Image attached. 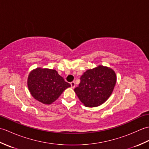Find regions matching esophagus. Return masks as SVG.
<instances>
[{"label": "esophagus", "instance_id": "1", "mask_svg": "<svg viewBox=\"0 0 149 149\" xmlns=\"http://www.w3.org/2000/svg\"><path fill=\"white\" fill-rule=\"evenodd\" d=\"M70 84H71V88H74L75 87V83L74 81L72 82V83H70Z\"/></svg>", "mask_w": 149, "mask_h": 149}]
</instances>
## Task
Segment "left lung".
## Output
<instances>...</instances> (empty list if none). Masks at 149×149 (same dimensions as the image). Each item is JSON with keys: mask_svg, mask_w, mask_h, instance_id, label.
<instances>
[{"mask_svg": "<svg viewBox=\"0 0 149 149\" xmlns=\"http://www.w3.org/2000/svg\"><path fill=\"white\" fill-rule=\"evenodd\" d=\"M81 83L74 89L78 98L85 106L97 107L104 103L111 95L116 82L115 71L102 65L85 72Z\"/></svg>", "mask_w": 149, "mask_h": 149, "instance_id": "8db88e82", "label": "left lung"}]
</instances>
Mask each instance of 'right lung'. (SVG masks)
<instances>
[{"label": "right lung", "instance_id": "1", "mask_svg": "<svg viewBox=\"0 0 149 149\" xmlns=\"http://www.w3.org/2000/svg\"><path fill=\"white\" fill-rule=\"evenodd\" d=\"M27 86L36 100L44 104H50L71 85L65 81L56 70L37 68L29 73Z\"/></svg>", "mask_w": 149, "mask_h": 149}]
</instances>
